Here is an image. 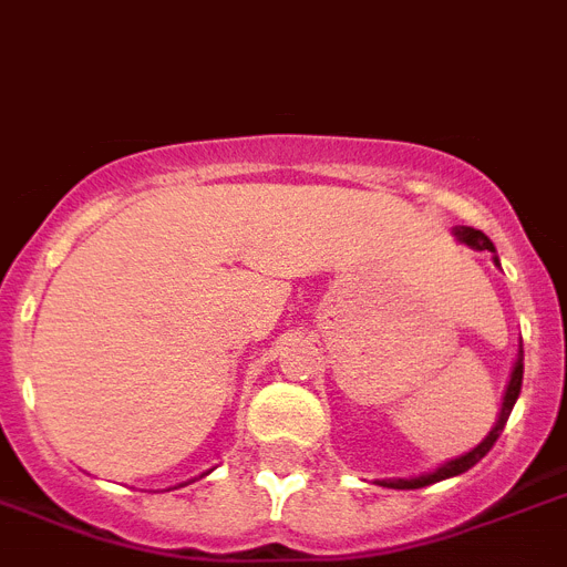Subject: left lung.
Returning <instances> with one entry per match:
<instances>
[{
	"mask_svg": "<svg viewBox=\"0 0 567 567\" xmlns=\"http://www.w3.org/2000/svg\"><path fill=\"white\" fill-rule=\"evenodd\" d=\"M456 236H460V243L471 245V248H476V250H491V254H494V243H491L488 236L482 234V230H474V228H456ZM519 391H522V351H519V359H516L514 373H511V382H508V391H505V402H502L499 420H496L494 431H491L488 436H485V442H482V445H476L474 451H471V454L460 456V460L447 462V465H442L440 471H433V474L416 476V480H382V485H385V488L413 491V488H425V485H433V482L447 480V476L465 474L467 467H474L476 462L482 460V456H488V451H491V447H494V442L499 440L502 427H505V422H508L511 411H514V402H516V396H519Z\"/></svg>",
	"mask_w": 567,
	"mask_h": 567,
	"instance_id": "1",
	"label": "left lung"
}]
</instances>
